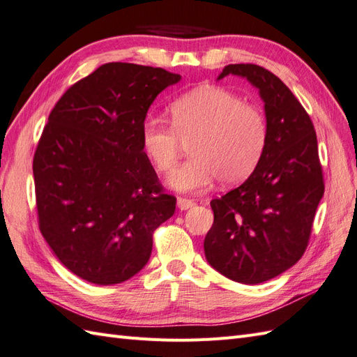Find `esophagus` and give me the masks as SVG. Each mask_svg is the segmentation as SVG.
I'll list each match as a JSON object with an SVG mask.
<instances>
[{"mask_svg": "<svg viewBox=\"0 0 357 357\" xmlns=\"http://www.w3.org/2000/svg\"><path fill=\"white\" fill-rule=\"evenodd\" d=\"M177 206H178L180 211H188V208L194 207V206H195V203H194V199H189V198L178 197V198H177Z\"/></svg>", "mask_w": 357, "mask_h": 357, "instance_id": "esophagus-1", "label": "esophagus"}]
</instances>
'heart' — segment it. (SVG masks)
<instances>
[{"label":"heart","mask_w":357,"mask_h":357,"mask_svg":"<svg viewBox=\"0 0 357 357\" xmlns=\"http://www.w3.org/2000/svg\"><path fill=\"white\" fill-rule=\"evenodd\" d=\"M171 126L146 119L142 145L160 172L178 162L183 145L190 159L174 171L168 183L181 192H199L218 177L224 186L238 185L262 159L268 126L262 110L221 88H199L174 101Z\"/></svg>","instance_id":"b5f03b06"}]
</instances>
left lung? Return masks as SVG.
<instances>
[{
  "instance_id": "1",
  "label": "left lung",
  "mask_w": 357,
  "mask_h": 357,
  "mask_svg": "<svg viewBox=\"0 0 357 357\" xmlns=\"http://www.w3.org/2000/svg\"><path fill=\"white\" fill-rule=\"evenodd\" d=\"M256 86L265 102L262 159L241 186L211 202L207 262L227 279L256 284L295 265L307 248L324 177L312 119L279 77L253 63L227 65L225 75Z\"/></svg>"
}]
</instances>
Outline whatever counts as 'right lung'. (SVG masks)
<instances>
[{
	"label": "right lung",
	"instance_id": "obj_1",
	"mask_svg": "<svg viewBox=\"0 0 357 357\" xmlns=\"http://www.w3.org/2000/svg\"><path fill=\"white\" fill-rule=\"evenodd\" d=\"M162 68L104 63L51 110L33 158L38 222L57 259L95 284L149 262L153 233L176 211L144 151L155 97L180 80Z\"/></svg>",
	"mask_w": 357,
	"mask_h": 357
}]
</instances>
